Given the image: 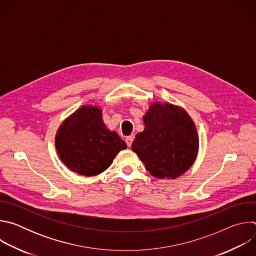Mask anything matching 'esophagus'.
<instances>
[{"mask_svg": "<svg viewBox=\"0 0 256 256\" xmlns=\"http://www.w3.org/2000/svg\"><path fill=\"white\" fill-rule=\"evenodd\" d=\"M134 136H128V138H126V142L128 148L132 146V142H134Z\"/></svg>", "mask_w": 256, "mask_h": 256, "instance_id": "esophagus-1", "label": "esophagus"}]
</instances>
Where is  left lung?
I'll return each instance as SVG.
<instances>
[{"instance_id": "1", "label": "left lung", "mask_w": 256, "mask_h": 256, "mask_svg": "<svg viewBox=\"0 0 256 256\" xmlns=\"http://www.w3.org/2000/svg\"><path fill=\"white\" fill-rule=\"evenodd\" d=\"M144 128L132 149L154 177L175 179L194 163L200 147L196 126L186 109L153 102L142 116Z\"/></svg>"}]
</instances>
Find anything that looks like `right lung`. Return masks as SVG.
Listing matches in <instances>:
<instances>
[{"mask_svg": "<svg viewBox=\"0 0 256 256\" xmlns=\"http://www.w3.org/2000/svg\"><path fill=\"white\" fill-rule=\"evenodd\" d=\"M54 144L66 167L84 176L102 173L126 149L118 132L106 128L100 106L89 104L78 108L62 122Z\"/></svg>", "mask_w": 256, "mask_h": 256, "instance_id": "right-lung-1", "label": "right lung"}]
</instances>
